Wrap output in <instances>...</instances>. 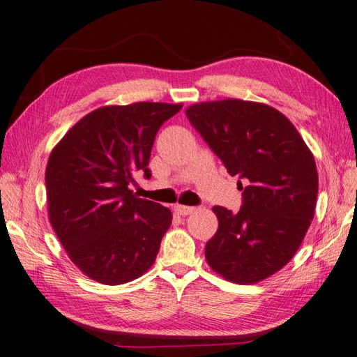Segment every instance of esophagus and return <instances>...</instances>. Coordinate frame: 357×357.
Masks as SVG:
<instances>
[{
	"label": "esophagus",
	"mask_w": 357,
	"mask_h": 357,
	"mask_svg": "<svg viewBox=\"0 0 357 357\" xmlns=\"http://www.w3.org/2000/svg\"><path fill=\"white\" fill-rule=\"evenodd\" d=\"M174 209H176L178 215H189V213H192L195 211L194 206H183V204H177Z\"/></svg>",
	"instance_id": "1"
}]
</instances>
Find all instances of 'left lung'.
<instances>
[{"mask_svg":"<svg viewBox=\"0 0 357 357\" xmlns=\"http://www.w3.org/2000/svg\"><path fill=\"white\" fill-rule=\"evenodd\" d=\"M186 116L243 191L236 213L213 208L218 229L206 243V261L236 284L266 280L293 258L313 220V154L286 116L258 102H202Z\"/></svg>","mask_w":357,"mask_h":357,"instance_id":"obj_1","label":"left lung"}]
</instances>
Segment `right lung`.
<instances>
[{"label": "right lung", "mask_w": 357, "mask_h": 357, "mask_svg": "<svg viewBox=\"0 0 357 357\" xmlns=\"http://www.w3.org/2000/svg\"><path fill=\"white\" fill-rule=\"evenodd\" d=\"M181 104L137 102L94 109L53 148L45 169L49 218L70 259L89 278L117 286L154 264L172 213L130 185L148 168L160 126Z\"/></svg>", "instance_id": "1"}]
</instances>
